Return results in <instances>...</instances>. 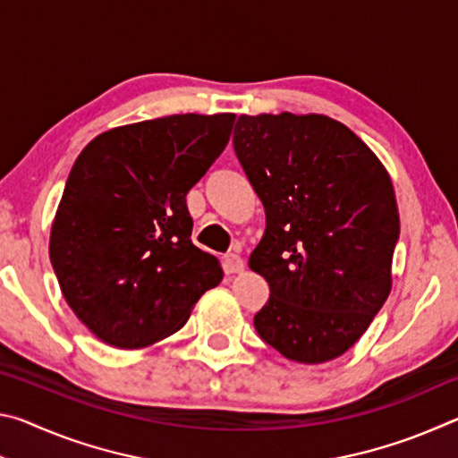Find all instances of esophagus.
Wrapping results in <instances>:
<instances>
[{"label": "esophagus", "instance_id": "1", "mask_svg": "<svg viewBox=\"0 0 458 458\" xmlns=\"http://www.w3.org/2000/svg\"><path fill=\"white\" fill-rule=\"evenodd\" d=\"M226 268H228V273H234V275L242 273V270H244V260L240 259L238 254H228V257H226Z\"/></svg>", "mask_w": 458, "mask_h": 458}]
</instances>
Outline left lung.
I'll list each match as a JSON object with an SVG mask.
<instances>
[{
	"label": "left lung",
	"instance_id": "1",
	"mask_svg": "<svg viewBox=\"0 0 458 458\" xmlns=\"http://www.w3.org/2000/svg\"><path fill=\"white\" fill-rule=\"evenodd\" d=\"M232 143L267 212L248 260L270 286L254 327L286 360H335L392 291L400 216L390 175L325 114H240Z\"/></svg>",
	"mask_w": 458,
	"mask_h": 458
}]
</instances>
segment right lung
I'll return each mask as SVG.
<instances>
[{
    "label": "right lung",
    "mask_w": 458,
    "mask_h": 458,
    "mask_svg": "<svg viewBox=\"0 0 458 458\" xmlns=\"http://www.w3.org/2000/svg\"><path fill=\"white\" fill-rule=\"evenodd\" d=\"M236 114H172L84 147L52 222L50 262L74 315L119 350L180 331L222 281L191 242L185 196L230 141Z\"/></svg>",
    "instance_id": "1"
}]
</instances>
